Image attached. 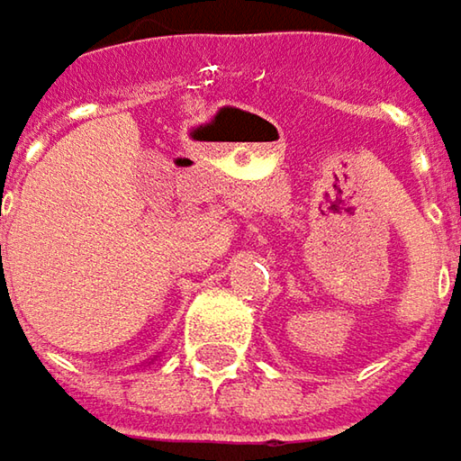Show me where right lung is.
Here are the masks:
<instances>
[{
	"label": "right lung",
	"instance_id": "obj_1",
	"mask_svg": "<svg viewBox=\"0 0 461 461\" xmlns=\"http://www.w3.org/2000/svg\"><path fill=\"white\" fill-rule=\"evenodd\" d=\"M0 251H2V246H0Z\"/></svg>",
	"mask_w": 461,
	"mask_h": 461
}]
</instances>
